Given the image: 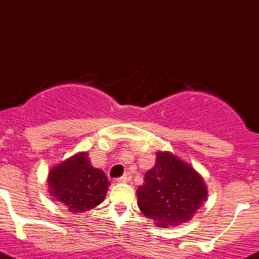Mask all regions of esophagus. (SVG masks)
I'll return each instance as SVG.
<instances>
[{
	"instance_id": "obj_1",
	"label": "esophagus",
	"mask_w": 259,
	"mask_h": 259,
	"mask_svg": "<svg viewBox=\"0 0 259 259\" xmlns=\"http://www.w3.org/2000/svg\"><path fill=\"white\" fill-rule=\"evenodd\" d=\"M130 179H132V176H130L129 173H125L124 176L120 177V178L117 179V182H121V183H126V182H129Z\"/></svg>"
}]
</instances>
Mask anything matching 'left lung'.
I'll list each match as a JSON object with an SVG mask.
<instances>
[{"instance_id": "1", "label": "left lung", "mask_w": 259, "mask_h": 259, "mask_svg": "<svg viewBox=\"0 0 259 259\" xmlns=\"http://www.w3.org/2000/svg\"><path fill=\"white\" fill-rule=\"evenodd\" d=\"M142 213L158 227H173L190 221L208 192L193 167L169 152H157L156 164L137 191Z\"/></svg>"}]
</instances>
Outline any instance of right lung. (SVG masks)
<instances>
[{
	"label": "right lung",
	"instance_id": "1",
	"mask_svg": "<svg viewBox=\"0 0 259 259\" xmlns=\"http://www.w3.org/2000/svg\"><path fill=\"white\" fill-rule=\"evenodd\" d=\"M49 192L72 213H83L103 202L109 182L93 167L85 152L77 153L49 173Z\"/></svg>",
	"mask_w": 259,
	"mask_h": 259
}]
</instances>
